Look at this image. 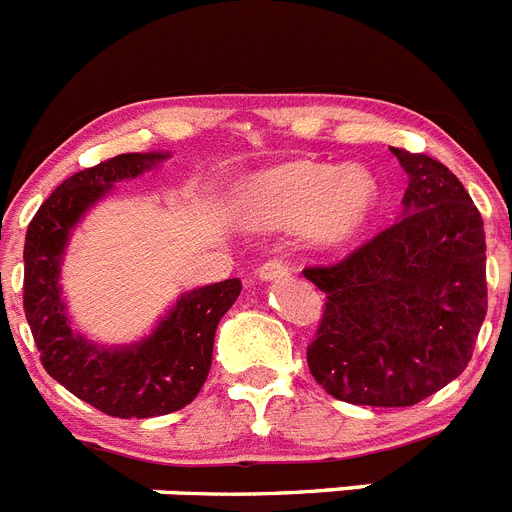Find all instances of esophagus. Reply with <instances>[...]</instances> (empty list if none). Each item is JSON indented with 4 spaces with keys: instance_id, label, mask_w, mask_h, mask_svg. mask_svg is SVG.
Returning a JSON list of instances; mask_svg holds the SVG:
<instances>
[{
    "instance_id": "esophagus-1",
    "label": "esophagus",
    "mask_w": 512,
    "mask_h": 512,
    "mask_svg": "<svg viewBox=\"0 0 512 512\" xmlns=\"http://www.w3.org/2000/svg\"><path fill=\"white\" fill-rule=\"evenodd\" d=\"M289 264H284V261H266L264 266H259V271H256V277L261 279V282H279V279H287L289 277Z\"/></svg>"
}]
</instances>
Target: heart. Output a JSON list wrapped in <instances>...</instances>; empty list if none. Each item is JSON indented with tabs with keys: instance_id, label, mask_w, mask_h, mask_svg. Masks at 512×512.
<instances>
[{
	"instance_id": "obj_1",
	"label": "heart",
	"mask_w": 512,
	"mask_h": 512,
	"mask_svg": "<svg viewBox=\"0 0 512 512\" xmlns=\"http://www.w3.org/2000/svg\"><path fill=\"white\" fill-rule=\"evenodd\" d=\"M379 184L364 166L289 161L251 176L238 194V217L248 228H302L318 248H341L369 225Z\"/></svg>"
}]
</instances>
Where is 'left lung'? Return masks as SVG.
Segmentation results:
<instances>
[{
  "instance_id": "8db88e82",
  "label": "left lung",
  "mask_w": 512,
  "mask_h": 512,
  "mask_svg": "<svg viewBox=\"0 0 512 512\" xmlns=\"http://www.w3.org/2000/svg\"><path fill=\"white\" fill-rule=\"evenodd\" d=\"M390 151L408 174L400 217L341 264L305 269L328 297L307 366L336 400L408 408L472 359L487 243L472 197L441 161Z\"/></svg>"
}]
</instances>
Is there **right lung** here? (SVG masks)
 Segmentation results:
<instances>
[{
  "mask_svg": "<svg viewBox=\"0 0 512 512\" xmlns=\"http://www.w3.org/2000/svg\"><path fill=\"white\" fill-rule=\"evenodd\" d=\"M169 153H122L69 176L35 212L25 235V318L45 372L71 395L115 418H153L187 408L210 374L220 318L241 295V279L176 297L140 341L104 346L71 325L61 266L76 225L115 184L156 169Z\"/></svg>",
  "mask_w": 512,
  "mask_h": 512,
  "instance_id": "add662e5",
  "label": "right lung"
}]
</instances>
